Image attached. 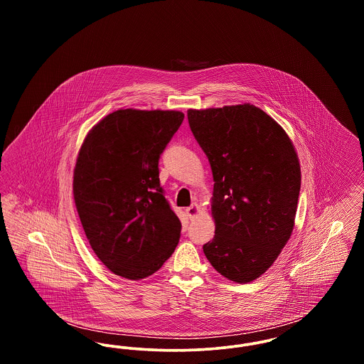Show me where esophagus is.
I'll list each match as a JSON object with an SVG mask.
<instances>
[{
    "label": "esophagus",
    "mask_w": 364,
    "mask_h": 364,
    "mask_svg": "<svg viewBox=\"0 0 364 364\" xmlns=\"http://www.w3.org/2000/svg\"><path fill=\"white\" fill-rule=\"evenodd\" d=\"M186 213H187V217H188L190 220H192V218H195V217L198 215L199 208H198L196 203H193V205H191L190 208H186Z\"/></svg>",
    "instance_id": "obj_1"
}]
</instances>
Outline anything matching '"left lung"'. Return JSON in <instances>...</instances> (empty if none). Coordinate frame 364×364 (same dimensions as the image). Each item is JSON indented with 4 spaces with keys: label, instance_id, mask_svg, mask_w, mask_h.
<instances>
[{
    "label": "left lung",
    "instance_id": "left-lung-1",
    "mask_svg": "<svg viewBox=\"0 0 364 364\" xmlns=\"http://www.w3.org/2000/svg\"><path fill=\"white\" fill-rule=\"evenodd\" d=\"M208 158L215 235L203 245L213 267L239 284L262 276L294 230L300 165L287 132L254 105L187 112Z\"/></svg>",
    "mask_w": 364,
    "mask_h": 364
}]
</instances>
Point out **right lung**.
<instances>
[{
  "mask_svg": "<svg viewBox=\"0 0 364 364\" xmlns=\"http://www.w3.org/2000/svg\"><path fill=\"white\" fill-rule=\"evenodd\" d=\"M184 120L176 110L120 109L92 127L73 172L87 240L114 274H154L174 252L181 223L159 184L158 161Z\"/></svg>",
  "mask_w": 364,
  "mask_h": 364,
  "instance_id": "add662e5",
  "label": "right lung"
}]
</instances>
